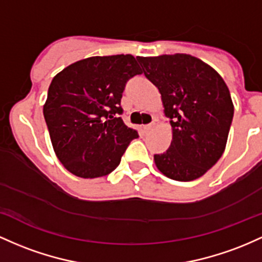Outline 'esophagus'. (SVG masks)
<instances>
[{
  "label": "esophagus",
  "mask_w": 262,
  "mask_h": 262,
  "mask_svg": "<svg viewBox=\"0 0 262 262\" xmlns=\"http://www.w3.org/2000/svg\"><path fill=\"white\" fill-rule=\"evenodd\" d=\"M154 126H155V123H154V122H152V123H148V125H145V126H143V131H145V132L151 131L152 128H154Z\"/></svg>",
  "instance_id": "obj_1"
}]
</instances>
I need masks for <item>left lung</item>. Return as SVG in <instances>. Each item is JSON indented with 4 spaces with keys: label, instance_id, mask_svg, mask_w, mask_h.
Here are the masks:
<instances>
[{
    "label": "left lung",
    "instance_id": "1",
    "mask_svg": "<svg viewBox=\"0 0 262 262\" xmlns=\"http://www.w3.org/2000/svg\"><path fill=\"white\" fill-rule=\"evenodd\" d=\"M143 74L158 89L172 142L155 155L166 177L189 182L202 177L224 152L234 115L225 81L207 63L189 54L137 57Z\"/></svg>",
    "mask_w": 262,
    "mask_h": 262
}]
</instances>
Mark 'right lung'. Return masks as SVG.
<instances>
[{
	"label": "right lung",
	"mask_w": 262,
	"mask_h": 262,
	"mask_svg": "<svg viewBox=\"0 0 262 262\" xmlns=\"http://www.w3.org/2000/svg\"><path fill=\"white\" fill-rule=\"evenodd\" d=\"M141 73L135 57L119 54L75 61L53 78L43 115L58 160L76 177L111 173L139 137L119 115L126 83Z\"/></svg>",
	"instance_id": "add662e5"
}]
</instances>
